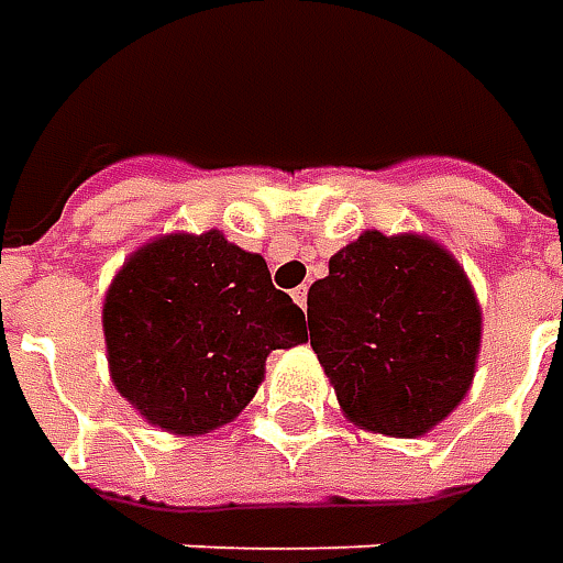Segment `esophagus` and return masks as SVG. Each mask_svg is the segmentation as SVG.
<instances>
[{
  "label": "esophagus",
  "instance_id": "obj_1",
  "mask_svg": "<svg viewBox=\"0 0 563 563\" xmlns=\"http://www.w3.org/2000/svg\"><path fill=\"white\" fill-rule=\"evenodd\" d=\"M291 297L297 300V307H300V310H307V288H297Z\"/></svg>",
  "mask_w": 563,
  "mask_h": 563
}]
</instances>
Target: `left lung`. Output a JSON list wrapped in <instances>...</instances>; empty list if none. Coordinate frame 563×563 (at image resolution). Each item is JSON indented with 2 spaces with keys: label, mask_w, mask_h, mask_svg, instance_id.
<instances>
[{
  "label": "left lung",
  "mask_w": 563,
  "mask_h": 563,
  "mask_svg": "<svg viewBox=\"0 0 563 563\" xmlns=\"http://www.w3.org/2000/svg\"><path fill=\"white\" fill-rule=\"evenodd\" d=\"M307 307L316 357L360 426L413 439L464 400L483 319L464 269L439 244L366 231L329 260Z\"/></svg>",
  "instance_id": "left-lung-1"
}]
</instances>
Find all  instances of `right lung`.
I'll list each match as a JSON object with an SVG mask.
<instances>
[{
  "instance_id": "1",
  "label": "right lung",
  "mask_w": 563,
  "mask_h": 563,
  "mask_svg": "<svg viewBox=\"0 0 563 563\" xmlns=\"http://www.w3.org/2000/svg\"><path fill=\"white\" fill-rule=\"evenodd\" d=\"M102 332L121 395L165 432L200 435L247 407L272 351L307 341V316L263 256L206 231L137 250L106 294Z\"/></svg>"
}]
</instances>
